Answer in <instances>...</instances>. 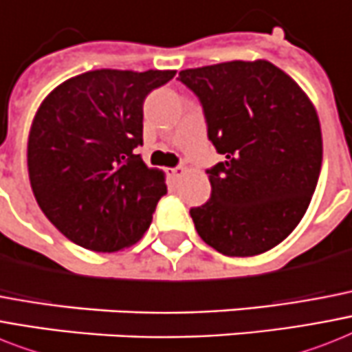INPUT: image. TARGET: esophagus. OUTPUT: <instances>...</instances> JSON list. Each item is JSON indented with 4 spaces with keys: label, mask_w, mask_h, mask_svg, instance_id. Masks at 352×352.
<instances>
[{
    "label": "esophagus",
    "mask_w": 352,
    "mask_h": 352,
    "mask_svg": "<svg viewBox=\"0 0 352 352\" xmlns=\"http://www.w3.org/2000/svg\"><path fill=\"white\" fill-rule=\"evenodd\" d=\"M184 166H175V168H170V170H168V173H170L171 177H173V179H179V177H182V173H184Z\"/></svg>",
    "instance_id": "obj_1"
}]
</instances>
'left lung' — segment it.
<instances>
[{
    "label": "left lung",
    "mask_w": 352,
    "mask_h": 352,
    "mask_svg": "<svg viewBox=\"0 0 352 352\" xmlns=\"http://www.w3.org/2000/svg\"><path fill=\"white\" fill-rule=\"evenodd\" d=\"M199 97L224 161L206 170L211 197L191 208L197 233L228 256L271 250L307 211L322 168L316 110L273 63L230 61L179 72Z\"/></svg>",
    "instance_id": "obj_1"
}]
</instances>
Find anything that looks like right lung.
<instances>
[{
	"mask_svg": "<svg viewBox=\"0 0 352 352\" xmlns=\"http://www.w3.org/2000/svg\"><path fill=\"white\" fill-rule=\"evenodd\" d=\"M175 70H92L48 94L28 135V177L47 219L74 244L113 253L135 244L166 195L148 168L142 104Z\"/></svg>",
	"mask_w": 352,
	"mask_h": 352,
	"instance_id": "add662e5",
	"label": "right lung"
}]
</instances>
